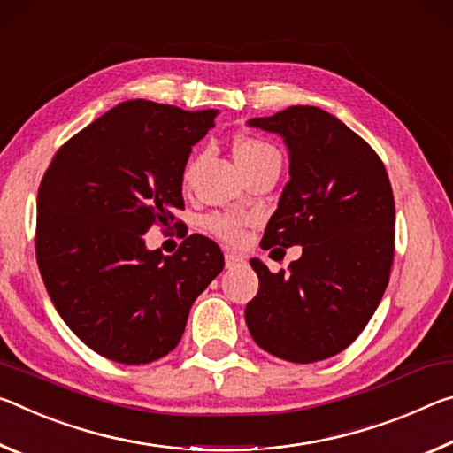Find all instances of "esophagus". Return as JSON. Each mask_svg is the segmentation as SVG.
<instances>
[{
	"label": "esophagus",
	"instance_id": "esophagus-1",
	"mask_svg": "<svg viewBox=\"0 0 453 453\" xmlns=\"http://www.w3.org/2000/svg\"><path fill=\"white\" fill-rule=\"evenodd\" d=\"M225 265H226V269H236V266H242L244 265V258L241 255L226 253L225 255Z\"/></svg>",
	"mask_w": 453,
	"mask_h": 453
}]
</instances>
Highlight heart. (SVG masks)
I'll return each instance as SVG.
<instances>
[{"mask_svg": "<svg viewBox=\"0 0 453 453\" xmlns=\"http://www.w3.org/2000/svg\"><path fill=\"white\" fill-rule=\"evenodd\" d=\"M234 158L242 173L244 170L261 165L265 160H273V158L280 160L275 146L269 144L263 138H255V136H244L236 140ZM196 162L198 160H190L187 165V170H184V182H190L192 174H195ZM247 222L249 219L241 212H214L211 217H206L204 226L206 231H211L214 236H219V239H222L225 242L236 244L242 241Z\"/></svg>", "mask_w": 453, "mask_h": 453, "instance_id": "obj_1", "label": "heart"}]
</instances>
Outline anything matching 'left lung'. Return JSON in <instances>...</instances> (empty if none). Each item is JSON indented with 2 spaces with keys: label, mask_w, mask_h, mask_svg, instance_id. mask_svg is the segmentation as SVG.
<instances>
[{
  "label": "left lung",
  "mask_w": 453,
  "mask_h": 453,
  "mask_svg": "<svg viewBox=\"0 0 453 453\" xmlns=\"http://www.w3.org/2000/svg\"><path fill=\"white\" fill-rule=\"evenodd\" d=\"M249 126L288 148V174L261 247L301 244L288 273L258 258V293L244 309L255 343L293 363L333 357L365 329L389 283L395 203L381 158L335 116L291 106Z\"/></svg>",
  "instance_id": "left-lung-1"
}]
</instances>
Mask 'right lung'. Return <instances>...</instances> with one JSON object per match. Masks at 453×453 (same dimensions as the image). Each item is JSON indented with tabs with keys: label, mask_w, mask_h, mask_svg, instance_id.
Masks as SVG:
<instances>
[{
	"label": "right lung",
	"mask_w": 453,
	"mask_h": 453,
	"mask_svg": "<svg viewBox=\"0 0 453 453\" xmlns=\"http://www.w3.org/2000/svg\"><path fill=\"white\" fill-rule=\"evenodd\" d=\"M217 110L128 100L51 158L38 190L35 258L59 317L126 365L165 357L192 303L225 266L219 244L190 234L174 255L148 250L144 233L184 209L182 174ZM174 222V226H178Z\"/></svg>",
	"instance_id": "1"
}]
</instances>
